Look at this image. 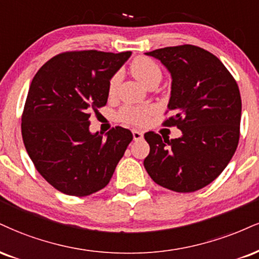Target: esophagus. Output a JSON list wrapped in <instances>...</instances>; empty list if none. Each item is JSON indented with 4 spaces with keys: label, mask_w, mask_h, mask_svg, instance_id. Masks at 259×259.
<instances>
[{
    "label": "esophagus",
    "mask_w": 259,
    "mask_h": 259,
    "mask_svg": "<svg viewBox=\"0 0 259 259\" xmlns=\"http://www.w3.org/2000/svg\"><path fill=\"white\" fill-rule=\"evenodd\" d=\"M133 138L135 141H140L143 139V133L139 132V130H133Z\"/></svg>",
    "instance_id": "obj_1"
}]
</instances>
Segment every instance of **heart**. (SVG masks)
I'll return each instance as SVG.
<instances>
[{"instance_id":"1","label":"heart","mask_w":259,"mask_h":259,"mask_svg":"<svg viewBox=\"0 0 259 259\" xmlns=\"http://www.w3.org/2000/svg\"><path fill=\"white\" fill-rule=\"evenodd\" d=\"M132 72L139 82L147 87L154 80L161 79V68L152 59L139 57L132 62ZM120 82V73L117 72L111 77L108 82V94L114 95ZM155 113L154 106H134L125 105L120 108L119 119L133 125H145L149 118Z\"/></svg>"}]
</instances>
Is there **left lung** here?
Returning <instances> with one entry per match:
<instances>
[{"mask_svg": "<svg viewBox=\"0 0 259 259\" xmlns=\"http://www.w3.org/2000/svg\"><path fill=\"white\" fill-rule=\"evenodd\" d=\"M146 55L160 60L171 74V96L164 121L182 132L179 139L145 134L149 154L146 171L157 185L191 193L221 175L240 138L241 98L235 79L221 60L197 46L155 49Z\"/></svg>", "mask_w": 259, "mask_h": 259, "instance_id": "left-lung-1", "label": "left lung"}]
</instances>
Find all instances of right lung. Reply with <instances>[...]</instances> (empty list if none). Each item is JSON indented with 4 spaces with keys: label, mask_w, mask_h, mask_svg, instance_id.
<instances>
[{
    "label": "right lung",
    "mask_w": 259,
    "mask_h": 259,
    "mask_svg": "<svg viewBox=\"0 0 259 259\" xmlns=\"http://www.w3.org/2000/svg\"><path fill=\"white\" fill-rule=\"evenodd\" d=\"M132 52H66L39 68L21 116L27 154L49 185L85 197L105 188L133 140L116 126L102 138L89 132L90 112L107 104L108 82Z\"/></svg>",
    "instance_id": "obj_1"
}]
</instances>
